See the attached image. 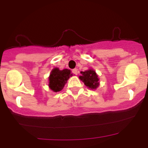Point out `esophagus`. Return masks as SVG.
Instances as JSON below:
<instances>
[{
    "label": "esophagus",
    "instance_id": "obj_1",
    "mask_svg": "<svg viewBox=\"0 0 148 148\" xmlns=\"http://www.w3.org/2000/svg\"><path fill=\"white\" fill-rule=\"evenodd\" d=\"M72 72L73 74H75V75H77V74H78V69H74L72 70Z\"/></svg>",
    "mask_w": 148,
    "mask_h": 148
}]
</instances>
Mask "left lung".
<instances>
[{"mask_svg":"<svg viewBox=\"0 0 148 148\" xmlns=\"http://www.w3.org/2000/svg\"><path fill=\"white\" fill-rule=\"evenodd\" d=\"M79 79L84 83L85 86L90 89H96L99 86V78L93 69H89L84 71H81Z\"/></svg>","mask_w":148,"mask_h":148,"instance_id":"obj_1","label":"left lung"}]
</instances>
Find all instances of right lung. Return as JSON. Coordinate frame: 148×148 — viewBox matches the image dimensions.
<instances>
[{
    "instance_id": "add662e5",
    "label": "right lung",
    "mask_w": 148,
    "mask_h": 148,
    "mask_svg": "<svg viewBox=\"0 0 148 148\" xmlns=\"http://www.w3.org/2000/svg\"><path fill=\"white\" fill-rule=\"evenodd\" d=\"M71 70L64 69L60 70L59 68L53 69L49 77V87L53 92H58L63 89L67 80L73 76Z\"/></svg>"
}]
</instances>
